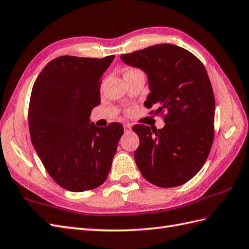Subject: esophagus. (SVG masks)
<instances>
[{"label":"esophagus","instance_id":"obj_1","mask_svg":"<svg viewBox=\"0 0 249 249\" xmlns=\"http://www.w3.org/2000/svg\"><path fill=\"white\" fill-rule=\"evenodd\" d=\"M131 130V125L130 124H124V131L129 132Z\"/></svg>","mask_w":249,"mask_h":249}]
</instances>
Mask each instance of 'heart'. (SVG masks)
<instances>
[{
	"instance_id": "obj_1",
	"label": "heart",
	"mask_w": 249,
	"mask_h": 249,
	"mask_svg": "<svg viewBox=\"0 0 249 249\" xmlns=\"http://www.w3.org/2000/svg\"><path fill=\"white\" fill-rule=\"evenodd\" d=\"M137 70H139V69H136V68H128V69H126V71H125L124 73L131 72V71H137Z\"/></svg>"
}]
</instances>
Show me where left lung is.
I'll return each mask as SVG.
<instances>
[{
    "label": "left lung",
    "instance_id": "1",
    "mask_svg": "<svg viewBox=\"0 0 249 249\" xmlns=\"http://www.w3.org/2000/svg\"><path fill=\"white\" fill-rule=\"evenodd\" d=\"M121 60L146 72L150 93L144 105H158L155 114L164 113L162 129L132 127L140 138L135 151L140 171L159 187L185 184L206 162L213 141L214 95L205 67L173 44L122 54Z\"/></svg>",
    "mask_w": 249,
    "mask_h": 249
}]
</instances>
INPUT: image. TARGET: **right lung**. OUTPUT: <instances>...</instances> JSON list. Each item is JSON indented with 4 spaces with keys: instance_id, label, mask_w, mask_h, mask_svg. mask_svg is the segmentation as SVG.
I'll use <instances>...</instances> for the list:
<instances>
[{
    "instance_id": "right-lung-1",
    "label": "right lung",
    "mask_w": 249,
    "mask_h": 249,
    "mask_svg": "<svg viewBox=\"0 0 249 249\" xmlns=\"http://www.w3.org/2000/svg\"><path fill=\"white\" fill-rule=\"evenodd\" d=\"M114 55H62L50 61L31 90L28 122L37 156L53 181L74 193L102 185L111 168L122 124L90 123L101 102V78Z\"/></svg>"
}]
</instances>
